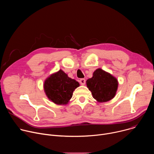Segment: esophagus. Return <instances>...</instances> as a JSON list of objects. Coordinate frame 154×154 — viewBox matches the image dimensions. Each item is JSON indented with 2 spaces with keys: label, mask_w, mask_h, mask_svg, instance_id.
<instances>
[{
  "label": "esophagus",
  "mask_w": 154,
  "mask_h": 154,
  "mask_svg": "<svg viewBox=\"0 0 154 154\" xmlns=\"http://www.w3.org/2000/svg\"><path fill=\"white\" fill-rule=\"evenodd\" d=\"M79 82H80V84H81L82 85H84L85 84V83H86V80H85V79H81L79 80Z\"/></svg>",
  "instance_id": "1"
}]
</instances>
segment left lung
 I'll return each mask as SVG.
<instances>
[{
	"instance_id": "8db88e82",
	"label": "left lung",
	"mask_w": 154,
	"mask_h": 154,
	"mask_svg": "<svg viewBox=\"0 0 154 154\" xmlns=\"http://www.w3.org/2000/svg\"><path fill=\"white\" fill-rule=\"evenodd\" d=\"M86 85L93 98L99 102H103L115 97L118 82L110 74L97 69L94 72L93 77L87 80Z\"/></svg>"
}]
</instances>
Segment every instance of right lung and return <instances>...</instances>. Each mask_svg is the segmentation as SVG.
Instances as JSON below:
<instances>
[{
	"instance_id": "add662e5",
	"label": "right lung",
	"mask_w": 154,
	"mask_h": 154,
	"mask_svg": "<svg viewBox=\"0 0 154 154\" xmlns=\"http://www.w3.org/2000/svg\"><path fill=\"white\" fill-rule=\"evenodd\" d=\"M78 86V82L68 77L61 70L51 75L44 84L48 98L58 105L68 103L72 96L73 91Z\"/></svg>"
}]
</instances>
